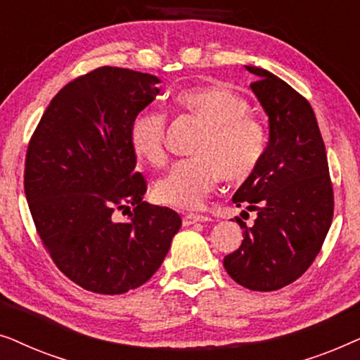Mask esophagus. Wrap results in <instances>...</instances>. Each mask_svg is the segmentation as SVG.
Wrapping results in <instances>:
<instances>
[{
  "instance_id": "34e87169",
  "label": "esophagus",
  "mask_w": 360,
  "mask_h": 360,
  "mask_svg": "<svg viewBox=\"0 0 360 360\" xmlns=\"http://www.w3.org/2000/svg\"><path fill=\"white\" fill-rule=\"evenodd\" d=\"M184 226H190V224H195V223H203V221H210L208 216H203V214H185L184 216Z\"/></svg>"
}]
</instances>
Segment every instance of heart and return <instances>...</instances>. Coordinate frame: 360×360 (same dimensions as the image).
Listing matches in <instances>:
<instances>
[{"label": "heart", "mask_w": 360, "mask_h": 360, "mask_svg": "<svg viewBox=\"0 0 360 360\" xmlns=\"http://www.w3.org/2000/svg\"><path fill=\"white\" fill-rule=\"evenodd\" d=\"M181 116L206 124L196 142L195 159L180 162L170 175L155 184L160 203L193 210L205 203L221 180L243 184L259 169L267 149V129L250 112L248 98L223 83L188 88L174 96ZM129 144L134 154L152 167H165L167 117L157 111H142L131 121Z\"/></svg>", "instance_id": "1"}]
</instances>
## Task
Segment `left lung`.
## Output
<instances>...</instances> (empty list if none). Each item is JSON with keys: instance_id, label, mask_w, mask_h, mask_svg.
Here are the masks:
<instances>
[{"instance_id": "1", "label": "left lung", "mask_w": 360, "mask_h": 360, "mask_svg": "<svg viewBox=\"0 0 360 360\" xmlns=\"http://www.w3.org/2000/svg\"><path fill=\"white\" fill-rule=\"evenodd\" d=\"M250 88L269 116L270 141L255 174L233 196L236 206L257 211L239 249L224 257L234 282L274 292L307 272L323 248L334 213L328 157L316 116L304 96L264 68ZM245 213V211H244Z\"/></svg>"}]
</instances>
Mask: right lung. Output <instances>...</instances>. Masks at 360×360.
<instances>
[{
    "mask_svg": "<svg viewBox=\"0 0 360 360\" xmlns=\"http://www.w3.org/2000/svg\"><path fill=\"white\" fill-rule=\"evenodd\" d=\"M150 73L100 67L67 83L29 141L24 191L44 249L88 292L120 295L154 275L181 218L149 205L131 121L159 95ZM122 210L126 221H116Z\"/></svg>",
    "mask_w": 360,
    "mask_h": 360,
    "instance_id": "right-lung-1",
    "label": "right lung"
}]
</instances>
